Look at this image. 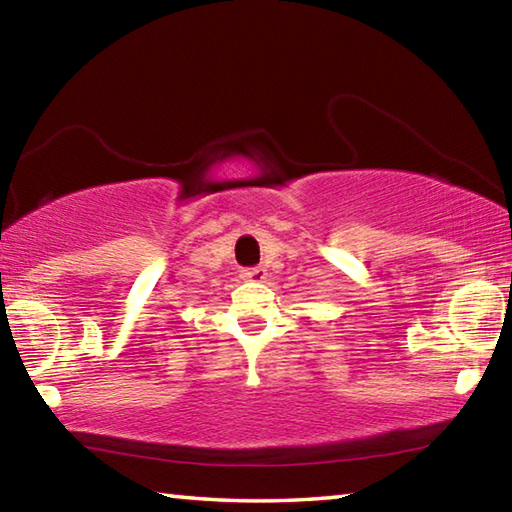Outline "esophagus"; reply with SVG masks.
<instances>
[{"label":"esophagus","instance_id":"34e87169","mask_svg":"<svg viewBox=\"0 0 512 512\" xmlns=\"http://www.w3.org/2000/svg\"><path fill=\"white\" fill-rule=\"evenodd\" d=\"M241 277H244V280L262 282L264 277H266V271H264V268H259V266H255V268H244V271H241Z\"/></svg>","mask_w":512,"mask_h":512}]
</instances>
